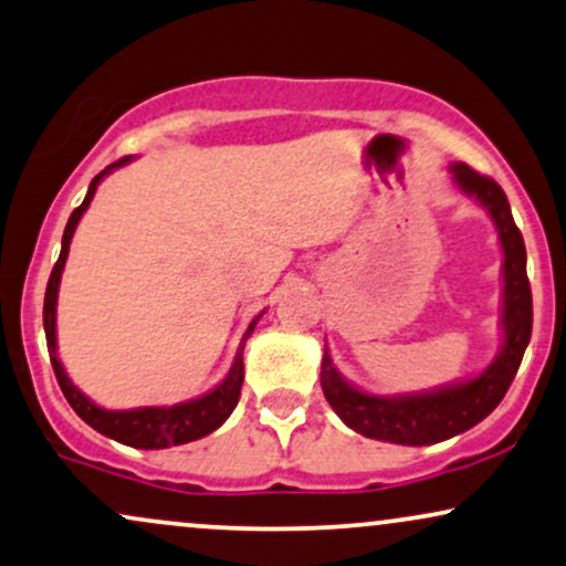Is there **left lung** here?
I'll return each instance as SVG.
<instances>
[{
    "instance_id": "obj_1",
    "label": "left lung",
    "mask_w": 566,
    "mask_h": 566,
    "mask_svg": "<svg viewBox=\"0 0 566 566\" xmlns=\"http://www.w3.org/2000/svg\"><path fill=\"white\" fill-rule=\"evenodd\" d=\"M449 170L453 184L488 209L499 230L501 249H504V315H501L504 346L478 378L409 396H373L354 388L340 378L325 348L319 382L327 403L348 428L375 441L430 446L475 428L506 396L533 333V294L527 281L525 241L520 228L514 226L504 188L464 163H453Z\"/></svg>"
}]
</instances>
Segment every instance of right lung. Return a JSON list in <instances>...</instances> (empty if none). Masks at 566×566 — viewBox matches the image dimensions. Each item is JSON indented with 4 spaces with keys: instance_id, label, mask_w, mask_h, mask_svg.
Returning a JSON list of instances; mask_svg holds the SVG:
<instances>
[{
    "instance_id": "right-lung-1",
    "label": "right lung",
    "mask_w": 566,
    "mask_h": 566,
    "mask_svg": "<svg viewBox=\"0 0 566 566\" xmlns=\"http://www.w3.org/2000/svg\"><path fill=\"white\" fill-rule=\"evenodd\" d=\"M125 163H130V157H123V159H117V163L104 167L99 176L91 180L88 193H86V199L81 201V207L73 209V214H70L65 233H62L60 260H57V264H54L52 275H49V283H46V296H44L46 348H49V359H52L54 375H57L62 394H65L67 403L75 409V415H78L83 422L91 424L96 432H102V436L113 438V441H117V443L134 446V449H167V446H180L188 441H197V438H205L228 420L230 411H233L235 403H239L241 386H243V346H247V338L251 336V331H254V325L260 323L262 315L251 319L249 331L243 333L239 352H235L233 367H230L226 380H222L218 388H212L209 394L199 396V399H193V401L172 403V407H138V409L113 411V409L96 407V403L91 401L83 390L73 386V380L67 378L65 367H62V361L57 357L60 277H62V270H65V260H67V251H70V241H73L75 226H78V220L88 209L91 199H94L96 186L102 184L104 176H109L115 167H123Z\"/></svg>"
}]
</instances>
